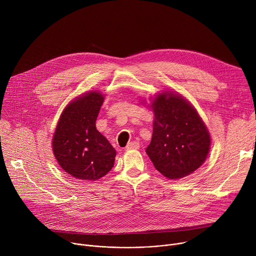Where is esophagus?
<instances>
[{"mask_svg":"<svg viewBox=\"0 0 256 256\" xmlns=\"http://www.w3.org/2000/svg\"><path fill=\"white\" fill-rule=\"evenodd\" d=\"M140 148V144L138 142H130L126 147V150H138Z\"/></svg>","mask_w":256,"mask_h":256,"instance_id":"esophagus-1","label":"esophagus"}]
</instances>
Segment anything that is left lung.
I'll list each match as a JSON object with an SVG mask.
<instances>
[{"label":"left lung","mask_w":256,"mask_h":256,"mask_svg":"<svg viewBox=\"0 0 256 256\" xmlns=\"http://www.w3.org/2000/svg\"><path fill=\"white\" fill-rule=\"evenodd\" d=\"M142 104L144 102H142ZM153 134L146 149L154 167L168 179L194 173L206 161L210 134L194 105L181 94L164 90L151 98Z\"/></svg>","instance_id":"8db88e82"}]
</instances>
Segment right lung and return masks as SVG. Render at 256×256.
I'll use <instances>...</instances> for the list:
<instances>
[{
  "label": "right lung",
  "mask_w": 256,
  "mask_h": 256,
  "mask_svg": "<svg viewBox=\"0 0 256 256\" xmlns=\"http://www.w3.org/2000/svg\"><path fill=\"white\" fill-rule=\"evenodd\" d=\"M104 101L100 91H88L72 99L60 116L52 136V152L62 170L74 178L95 181L114 165L116 151L96 130Z\"/></svg>",
  "instance_id": "right-lung-1"
}]
</instances>
